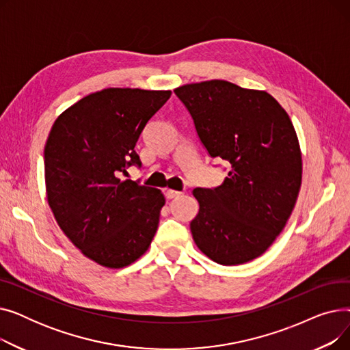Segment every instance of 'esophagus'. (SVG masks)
Here are the masks:
<instances>
[{
  "instance_id": "34e87169",
  "label": "esophagus",
  "mask_w": 350,
  "mask_h": 350,
  "mask_svg": "<svg viewBox=\"0 0 350 350\" xmlns=\"http://www.w3.org/2000/svg\"><path fill=\"white\" fill-rule=\"evenodd\" d=\"M181 196V193L180 191H176V190H167L165 191V197L167 198H177V197H180Z\"/></svg>"
}]
</instances>
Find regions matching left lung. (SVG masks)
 I'll list each match as a JSON object with an SVG mask.
<instances>
[{"instance_id": "left-lung-1", "label": "left lung", "mask_w": 350, "mask_h": 350, "mask_svg": "<svg viewBox=\"0 0 350 350\" xmlns=\"http://www.w3.org/2000/svg\"><path fill=\"white\" fill-rule=\"evenodd\" d=\"M174 94L208 154L231 164L221 186L193 190L200 204L190 223L193 240L217 264L252 261L280 235L297 203L302 156L295 129L265 90L214 79Z\"/></svg>"}]
</instances>
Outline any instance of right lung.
<instances>
[{
  "instance_id": "1",
  "label": "right lung",
  "mask_w": 350,
  "mask_h": 350,
  "mask_svg": "<svg viewBox=\"0 0 350 350\" xmlns=\"http://www.w3.org/2000/svg\"><path fill=\"white\" fill-rule=\"evenodd\" d=\"M170 90L107 88L55 120L44 150L48 204L70 243L106 268L131 265L150 247L165 200L160 190L120 180L144 126Z\"/></svg>"
}]
</instances>
